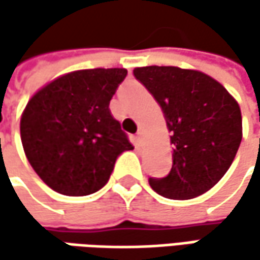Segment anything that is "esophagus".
Listing matches in <instances>:
<instances>
[{"mask_svg": "<svg viewBox=\"0 0 260 260\" xmlns=\"http://www.w3.org/2000/svg\"><path fill=\"white\" fill-rule=\"evenodd\" d=\"M136 139H137V142H139V143H142V142H143V130H142V128H139V130H137V133H136Z\"/></svg>", "mask_w": 260, "mask_h": 260, "instance_id": "1", "label": "esophagus"}]
</instances>
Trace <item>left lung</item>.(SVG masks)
Masks as SVG:
<instances>
[{
    "label": "left lung",
    "instance_id": "obj_1",
    "mask_svg": "<svg viewBox=\"0 0 260 260\" xmlns=\"http://www.w3.org/2000/svg\"><path fill=\"white\" fill-rule=\"evenodd\" d=\"M133 74L160 105L174 150L171 172L149 178L150 186L172 200L207 192L229 171L242 142L237 101L200 71L143 66Z\"/></svg>",
    "mask_w": 260,
    "mask_h": 260
}]
</instances>
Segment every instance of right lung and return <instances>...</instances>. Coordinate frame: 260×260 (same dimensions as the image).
Segmentation results:
<instances>
[{"instance_id":"right-lung-1","label":"right lung","mask_w":260,"mask_h":260,"mask_svg":"<svg viewBox=\"0 0 260 260\" xmlns=\"http://www.w3.org/2000/svg\"><path fill=\"white\" fill-rule=\"evenodd\" d=\"M125 75L124 68L75 71L56 78L27 103L21 143L36 174L53 191L94 194L108 182L117 157L133 149L108 108Z\"/></svg>"}]
</instances>
